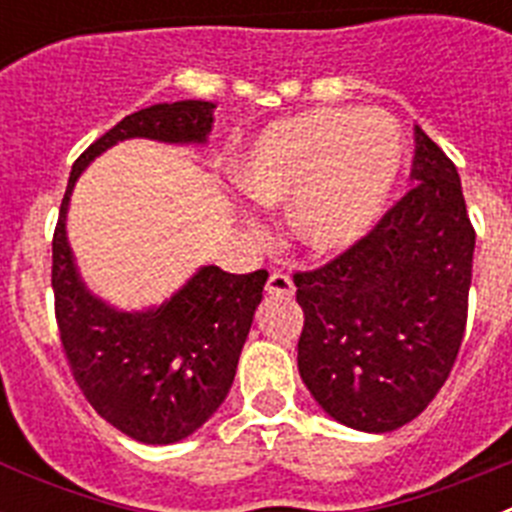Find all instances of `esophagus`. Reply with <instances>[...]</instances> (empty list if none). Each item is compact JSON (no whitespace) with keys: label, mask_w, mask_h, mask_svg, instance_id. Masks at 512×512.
Listing matches in <instances>:
<instances>
[{"label":"esophagus","mask_w":512,"mask_h":512,"mask_svg":"<svg viewBox=\"0 0 512 512\" xmlns=\"http://www.w3.org/2000/svg\"><path fill=\"white\" fill-rule=\"evenodd\" d=\"M266 292L274 297H292L295 295V282H292V277L284 274V271H274L269 277V282H266Z\"/></svg>","instance_id":"34e87169"}]
</instances>
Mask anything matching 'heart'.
Returning a JSON list of instances; mask_svg holds the SVG:
<instances>
[{
    "mask_svg": "<svg viewBox=\"0 0 512 512\" xmlns=\"http://www.w3.org/2000/svg\"><path fill=\"white\" fill-rule=\"evenodd\" d=\"M402 143L382 112L312 110L266 130L243 156L238 184L264 205L295 200V230L315 253H341L382 217Z\"/></svg>",
    "mask_w": 512,
    "mask_h": 512,
    "instance_id": "heart-1",
    "label": "heart"
}]
</instances>
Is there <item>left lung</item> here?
Instances as JSON below:
<instances>
[{"instance_id": "obj_1", "label": "left lung", "mask_w": 512, "mask_h": 512, "mask_svg": "<svg viewBox=\"0 0 512 512\" xmlns=\"http://www.w3.org/2000/svg\"><path fill=\"white\" fill-rule=\"evenodd\" d=\"M410 179L359 243L292 277L302 382L330 418L369 433L428 408L467 328L477 233L454 161L418 125Z\"/></svg>"}]
</instances>
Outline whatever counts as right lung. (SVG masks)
Segmentation results:
<instances>
[{
  "instance_id": "obj_1",
  "label": "right lung",
  "mask_w": 512,
  "mask_h": 512,
  "mask_svg": "<svg viewBox=\"0 0 512 512\" xmlns=\"http://www.w3.org/2000/svg\"><path fill=\"white\" fill-rule=\"evenodd\" d=\"M210 102L153 104L122 117L76 158L53 230L51 284L61 346L79 390L117 431L140 443H174L223 405L269 271L205 266L151 312H117L81 287L66 243V207L81 169L125 138L202 143Z\"/></svg>"
}]
</instances>
